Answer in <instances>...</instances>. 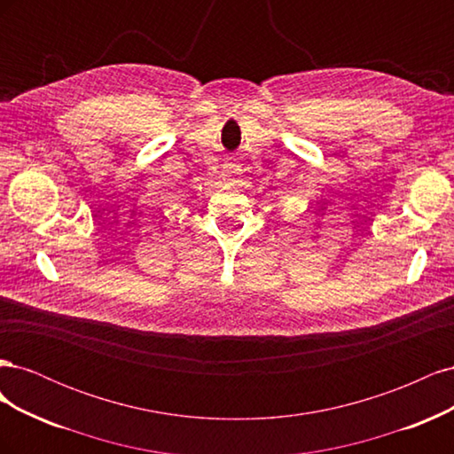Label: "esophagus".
I'll use <instances>...</instances> for the list:
<instances>
[{"mask_svg":"<svg viewBox=\"0 0 454 454\" xmlns=\"http://www.w3.org/2000/svg\"><path fill=\"white\" fill-rule=\"evenodd\" d=\"M227 172H229L231 176H239V174H240V164H237V162H231L229 167H227Z\"/></svg>","mask_w":454,"mask_h":454,"instance_id":"esophagus-1","label":"esophagus"}]
</instances>
